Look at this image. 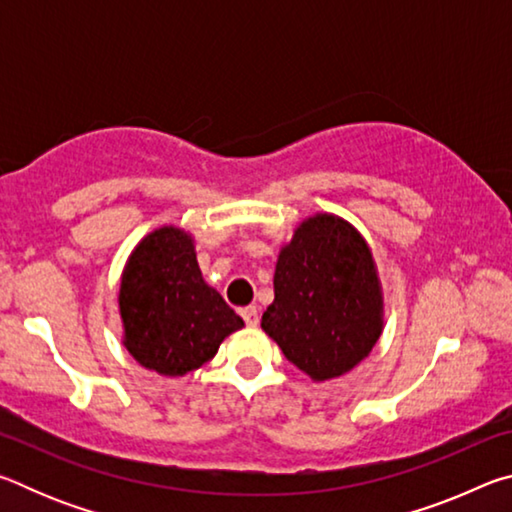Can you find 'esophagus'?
Masks as SVG:
<instances>
[{"instance_id": "34e87169", "label": "esophagus", "mask_w": 512, "mask_h": 512, "mask_svg": "<svg viewBox=\"0 0 512 512\" xmlns=\"http://www.w3.org/2000/svg\"><path fill=\"white\" fill-rule=\"evenodd\" d=\"M241 318L246 320L248 327H257V323H259L257 307H244V309H241Z\"/></svg>"}]
</instances>
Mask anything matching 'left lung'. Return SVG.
<instances>
[{
    "mask_svg": "<svg viewBox=\"0 0 512 512\" xmlns=\"http://www.w3.org/2000/svg\"><path fill=\"white\" fill-rule=\"evenodd\" d=\"M275 300L262 329L314 381L350 372L384 329V293L370 246L341 216L302 221L277 255Z\"/></svg>",
    "mask_w": 512,
    "mask_h": 512,
    "instance_id": "1",
    "label": "left lung"
}]
</instances>
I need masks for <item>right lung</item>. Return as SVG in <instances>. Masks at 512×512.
Returning a JSON list of instances; mask_svg holds the SVG:
<instances>
[{
    "label": "right lung",
    "mask_w": 512,
    "mask_h": 512,
    "mask_svg": "<svg viewBox=\"0 0 512 512\" xmlns=\"http://www.w3.org/2000/svg\"><path fill=\"white\" fill-rule=\"evenodd\" d=\"M124 345L146 370L183 377L210 361L225 336L244 327L203 280L194 237L176 225L146 235L119 284Z\"/></svg>",
    "instance_id": "add662e5"
}]
</instances>
